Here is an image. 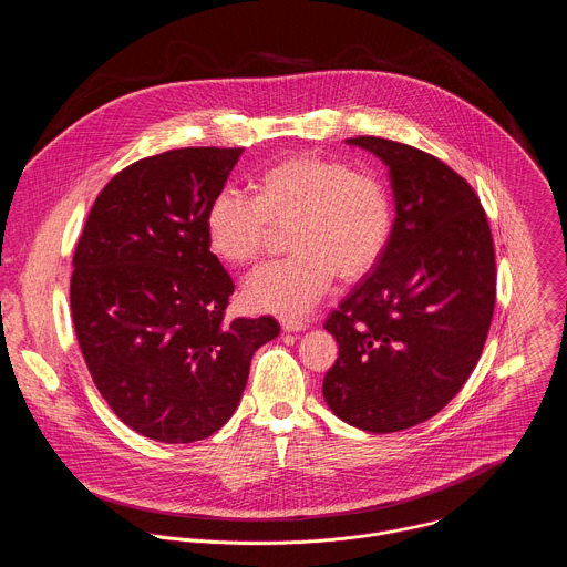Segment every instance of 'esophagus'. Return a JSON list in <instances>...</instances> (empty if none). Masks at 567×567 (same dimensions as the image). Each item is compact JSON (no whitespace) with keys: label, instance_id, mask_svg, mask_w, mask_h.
<instances>
[{"label":"esophagus","instance_id":"34e87169","mask_svg":"<svg viewBox=\"0 0 567 567\" xmlns=\"http://www.w3.org/2000/svg\"><path fill=\"white\" fill-rule=\"evenodd\" d=\"M280 326H282L285 332H300V330L307 328L302 318H282Z\"/></svg>","mask_w":567,"mask_h":567}]
</instances>
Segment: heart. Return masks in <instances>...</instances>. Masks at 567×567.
<instances>
[{
  "label": "heart",
  "instance_id": "heart-1",
  "mask_svg": "<svg viewBox=\"0 0 567 567\" xmlns=\"http://www.w3.org/2000/svg\"><path fill=\"white\" fill-rule=\"evenodd\" d=\"M256 197L219 190L206 213L210 251L235 267L260 260L276 230L287 233V258L256 269L245 300L285 318L302 316L334 276L357 282L388 249L392 199L385 184L346 161L320 154L287 156L254 182Z\"/></svg>",
  "mask_w": 567,
  "mask_h": 567
}]
</instances>
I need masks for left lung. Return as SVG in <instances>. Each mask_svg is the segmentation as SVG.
<instances>
[{
    "label": "left lung",
    "instance_id": "obj_1",
    "mask_svg": "<svg viewBox=\"0 0 567 567\" xmlns=\"http://www.w3.org/2000/svg\"><path fill=\"white\" fill-rule=\"evenodd\" d=\"M350 143L390 168L394 224L370 276L326 318L339 359L328 406L368 433L437 415L473 372L496 307L492 226L471 184L437 156L381 136Z\"/></svg>",
    "mask_w": 567,
    "mask_h": 567
}]
</instances>
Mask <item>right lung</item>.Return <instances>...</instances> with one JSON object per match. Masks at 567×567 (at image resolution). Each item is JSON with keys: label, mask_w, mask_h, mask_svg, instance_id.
<instances>
[{"label": "right lung", "mask_w": 567, "mask_h": 567, "mask_svg": "<svg viewBox=\"0 0 567 567\" xmlns=\"http://www.w3.org/2000/svg\"><path fill=\"white\" fill-rule=\"evenodd\" d=\"M241 147H179L134 161L99 193L73 254L71 318L114 415L166 444L219 431L271 316L226 320L235 285L206 235V213Z\"/></svg>", "instance_id": "add662e5"}]
</instances>
